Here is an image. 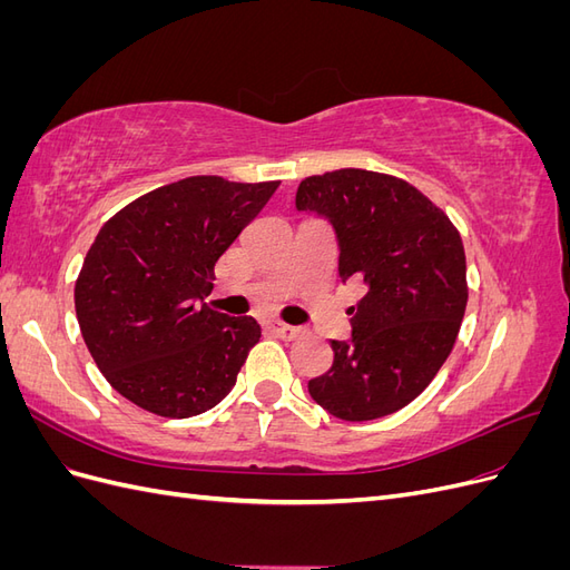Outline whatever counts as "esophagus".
I'll list each match as a JSON object with an SVG mask.
<instances>
[{"label": "esophagus", "instance_id": "obj_1", "mask_svg": "<svg viewBox=\"0 0 570 570\" xmlns=\"http://www.w3.org/2000/svg\"><path fill=\"white\" fill-rule=\"evenodd\" d=\"M268 327H271V331H273L275 335L283 337V340H297V337L302 335V327L287 325V323H281V321H271Z\"/></svg>", "mask_w": 570, "mask_h": 570}]
</instances>
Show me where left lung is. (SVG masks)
I'll list each match as a JSON object with an SVG mask.
<instances>
[{
	"label": "left lung",
	"mask_w": 570,
	"mask_h": 570,
	"mask_svg": "<svg viewBox=\"0 0 570 570\" xmlns=\"http://www.w3.org/2000/svg\"><path fill=\"white\" fill-rule=\"evenodd\" d=\"M297 209L333 220L342 283H366L350 308L352 340L331 342L333 366L308 394L342 421L404 409L454 350L469 302L456 226L411 183L364 168L304 178Z\"/></svg>",
	"instance_id": "obj_1"
}]
</instances>
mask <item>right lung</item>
Segmentation results:
<instances>
[{"instance_id":"right-lung-1","label":"right lung","mask_w":570,"mask_h":570,"mask_svg":"<svg viewBox=\"0 0 570 570\" xmlns=\"http://www.w3.org/2000/svg\"><path fill=\"white\" fill-rule=\"evenodd\" d=\"M275 187L183 178L101 226L76 281V316L97 368L128 402L189 419L233 390L262 327L198 302L214 287L220 254Z\"/></svg>"}]
</instances>
